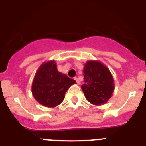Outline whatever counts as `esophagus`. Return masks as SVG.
Masks as SVG:
<instances>
[{"mask_svg":"<svg viewBox=\"0 0 146 146\" xmlns=\"http://www.w3.org/2000/svg\"><path fill=\"white\" fill-rule=\"evenodd\" d=\"M74 80H76V82H77V85L80 84V81L79 80V79H78L77 77H74Z\"/></svg>","mask_w":146,"mask_h":146,"instance_id":"34e87169","label":"esophagus"}]
</instances>
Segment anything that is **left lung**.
<instances>
[{"label":"left lung","instance_id":"obj_1","mask_svg":"<svg viewBox=\"0 0 146 146\" xmlns=\"http://www.w3.org/2000/svg\"><path fill=\"white\" fill-rule=\"evenodd\" d=\"M85 83L81 86L86 99L94 105H101L112 97L114 79L106 66L99 60H88L83 68Z\"/></svg>","mask_w":146,"mask_h":146}]
</instances>
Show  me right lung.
<instances>
[{
	"mask_svg": "<svg viewBox=\"0 0 146 146\" xmlns=\"http://www.w3.org/2000/svg\"><path fill=\"white\" fill-rule=\"evenodd\" d=\"M76 81L58 72L55 60L44 62L38 67L32 82L34 99L43 106L55 108L64 101L65 94Z\"/></svg>",
	"mask_w": 146,
	"mask_h": 146,
	"instance_id": "add662e5",
	"label": "right lung"
}]
</instances>
